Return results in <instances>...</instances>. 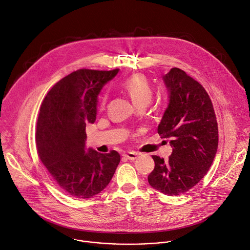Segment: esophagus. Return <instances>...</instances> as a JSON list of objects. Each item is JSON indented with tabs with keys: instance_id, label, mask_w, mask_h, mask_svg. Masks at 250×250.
I'll use <instances>...</instances> for the list:
<instances>
[{
	"instance_id": "34e87169",
	"label": "esophagus",
	"mask_w": 250,
	"mask_h": 250,
	"mask_svg": "<svg viewBox=\"0 0 250 250\" xmlns=\"http://www.w3.org/2000/svg\"><path fill=\"white\" fill-rule=\"evenodd\" d=\"M124 156H125V158H127L128 161H134V160H137L138 156H139V154H138V153H135V152H133V151H130V152H127V153L124 154Z\"/></svg>"
}]
</instances>
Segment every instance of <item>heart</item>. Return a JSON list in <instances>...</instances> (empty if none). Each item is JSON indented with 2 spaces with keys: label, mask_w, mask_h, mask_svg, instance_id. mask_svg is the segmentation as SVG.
<instances>
[{
  "label": "heart",
  "mask_w": 250,
  "mask_h": 250,
  "mask_svg": "<svg viewBox=\"0 0 250 250\" xmlns=\"http://www.w3.org/2000/svg\"><path fill=\"white\" fill-rule=\"evenodd\" d=\"M122 87L137 107L140 105L146 106L150 103L153 96V90L150 83L143 75H135L125 80L122 83ZM106 99V95L102 97L101 106H104Z\"/></svg>",
  "instance_id": "heart-1"
}]
</instances>
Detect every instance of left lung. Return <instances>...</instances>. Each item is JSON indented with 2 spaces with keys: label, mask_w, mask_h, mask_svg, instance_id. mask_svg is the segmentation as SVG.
<instances>
[{
  "label": "left lung",
  "mask_w": 250,
  "mask_h": 250,
  "mask_svg": "<svg viewBox=\"0 0 250 250\" xmlns=\"http://www.w3.org/2000/svg\"><path fill=\"white\" fill-rule=\"evenodd\" d=\"M168 104L157 132L172 147L171 155H152L148 184L170 196L185 193L207 174L218 146V128L208 94L183 70L173 67L163 77Z\"/></svg>",
  "instance_id": "obj_1"
}]
</instances>
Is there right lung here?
Wrapping results in <instances>:
<instances>
[{
  "mask_svg": "<svg viewBox=\"0 0 250 250\" xmlns=\"http://www.w3.org/2000/svg\"><path fill=\"white\" fill-rule=\"evenodd\" d=\"M119 71L78 70L59 81L41 105L36 132L40 160L55 185L73 197L99 194L120 164L118 151L104 154L85 146V125L96 121L98 97Z\"/></svg>",
  "mask_w": 250,
  "mask_h": 250,
  "instance_id": "right-lung-1",
  "label": "right lung"
}]
</instances>
